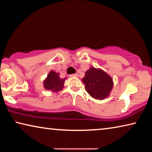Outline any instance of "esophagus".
<instances>
[{"instance_id":"esophagus-1","label":"esophagus","mask_w":152,"mask_h":152,"mask_svg":"<svg viewBox=\"0 0 152 152\" xmlns=\"http://www.w3.org/2000/svg\"><path fill=\"white\" fill-rule=\"evenodd\" d=\"M78 76V74H70V77H72H72H77Z\"/></svg>"}]
</instances>
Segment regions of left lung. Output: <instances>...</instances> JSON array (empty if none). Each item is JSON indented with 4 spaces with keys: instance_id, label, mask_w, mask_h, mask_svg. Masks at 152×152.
Segmentation results:
<instances>
[{
    "instance_id": "left-lung-1",
    "label": "left lung",
    "mask_w": 152,
    "mask_h": 152,
    "mask_svg": "<svg viewBox=\"0 0 152 152\" xmlns=\"http://www.w3.org/2000/svg\"><path fill=\"white\" fill-rule=\"evenodd\" d=\"M86 92L95 99L103 100L109 96L113 87L111 77L101 69L91 67L82 78Z\"/></svg>"
}]
</instances>
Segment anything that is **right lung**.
I'll return each instance as SVG.
<instances>
[{
  "instance_id": "1",
  "label": "right lung",
  "mask_w": 152,
  "mask_h": 152,
  "mask_svg": "<svg viewBox=\"0 0 152 152\" xmlns=\"http://www.w3.org/2000/svg\"><path fill=\"white\" fill-rule=\"evenodd\" d=\"M66 78H61L58 73L51 70L48 74V77L43 81V86L45 89L56 92L60 91L64 88V84Z\"/></svg>"
}]
</instances>
